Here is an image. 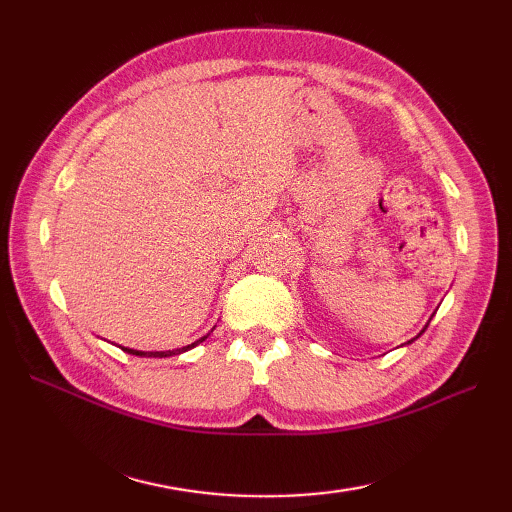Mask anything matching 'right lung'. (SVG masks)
Segmentation results:
<instances>
[{"label": "right lung", "instance_id": "obj_1", "mask_svg": "<svg viewBox=\"0 0 512 512\" xmlns=\"http://www.w3.org/2000/svg\"><path fill=\"white\" fill-rule=\"evenodd\" d=\"M200 341H204V339H200ZM200 341H195V343L189 345V347H182V350H169V352H140V350H129V347H123V350H125L127 354H134V356H154V358H162V356H173V354L187 352V350H191V347L198 345Z\"/></svg>", "mask_w": 512, "mask_h": 512}]
</instances>
